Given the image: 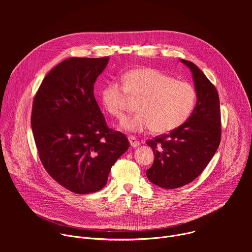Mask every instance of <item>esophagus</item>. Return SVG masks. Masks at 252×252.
Here are the masks:
<instances>
[{
    "label": "esophagus",
    "mask_w": 252,
    "mask_h": 252,
    "mask_svg": "<svg viewBox=\"0 0 252 252\" xmlns=\"http://www.w3.org/2000/svg\"><path fill=\"white\" fill-rule=\"evenodd\" d=\"M128 140H129V143H130V146H131L132 148H137V147L140 145L139 140H138L135 136H132V135L128 136Z\"/></svg>",
    "instance_id": "34e87169"
}]
</instances>
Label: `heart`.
Segmentation results:
<instances>
[{"label": "heart", "instance_id": "b5f03b06", "mask_svg": "<svg viewBox=\"0 0 252 252\" xmlns=\"http://www.w3.org/2000/svg\"><path fill=\"white\" fill-rule=\"evenodd\" d=\"M128 94L139 97L138 113L125 119L122 126L136 132L153 128L157 133H165L178 128L190 118L197 101L193 85L152 67L130 69L124 84L113 80L100 91L103 107L118 119L124 118Z\"/></svg>", "mask_w": 252, "mask_h": 252}]
</instances>
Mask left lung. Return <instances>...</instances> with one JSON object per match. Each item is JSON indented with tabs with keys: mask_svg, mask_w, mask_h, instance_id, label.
Here are the masks:
<instances>
[{
	"mask_svg": "<svg viewBox=\"0 0 252 252\" xmlns=\"http://www.w3.org/2000/svg\"><path fill=\"white\" fill-rule=\"evenodd\" d=\"M192 73L197 91L196 106L182 126L149 139L155 161L146 170L150 181L167 189L184 187L203 171L221 139L220 96L217 89L191 62L181 60Z\"/></svg>",
	"mask_w": 252,
	"mask_h": 252,
	"instance_id": "left-lung-1",
	"label": "left lung"
}]
</instances>
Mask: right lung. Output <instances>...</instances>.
I'll return each mask as SVG.
<instances>
[{"mask_svg":"<svg viewBox=\"0 0 252 252\" xmlns=\"http://www.w3.org/2000/svg\"><path fill=\"white\" fill-rule=\"evenodd\" d=\"M110 58H68L43 80L31 125L39 158L55 181L78 194L98 191L112 166L129 148L127 137L107 126L94 85Z\"/></svg>","mask_w":252,"mask_h":252,"instance_id":"obj_1","label":"right lung"}]
</instances>
